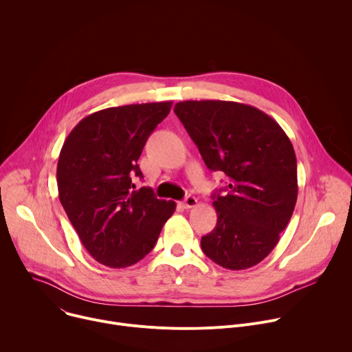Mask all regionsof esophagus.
<instances>
[{"label":"esophagus","mask_w":352,"mask_h":352,"mask_svg":"<svg viewBox=\"0 0 352 352\" xmlns=\"http://www.w3.org/2000/svg\"><path fill=\"white\" fill-rule=\"evenodd\" d=\"M182 205H184L185 209H192V208L197 206V199L193 197V196H186L185 200L182 202Z\"/></svg>","instance_id":"esophagus-1"}]
</instances>
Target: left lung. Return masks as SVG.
<instances>
[{"label":"left lung","instance_id":"obj_1","mask_svg":"<svg viewBox=\"0 0 352 352\" xmlns=\"http://www.w3.org/2000/svg\"><path fill=\"white\" fill-rule=\"evenodd\" d=\"M174 113L208 168L228 177L227 192L212 196L217 224L202 236V250L228 270L258 265L278 243L296 204L291 140L272 117L242 103L186 100Z\"/></svg>","mask_w":352,"mask_h":352}]
</instances>
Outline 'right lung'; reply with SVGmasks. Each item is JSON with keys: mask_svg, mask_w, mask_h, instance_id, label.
<instances>
[{"mask_svg": "<svg viewBox=\"0 0 352 352\" xmlns=\"http://www.w3.org/2000/svg\"><path fill=\"white\" fill-rule=\"evenodd\" d=\"M173 102L110 107L85 117L65 139L58 164L60 202L90 256L111 269L142 261L175 212L173 200L133 177L148 135L168 116Z\"/></svg>", "mask_w": 352, "mask_h": 352, "instance_id": "add662e5", "label": "right lung"}]
</instances>
